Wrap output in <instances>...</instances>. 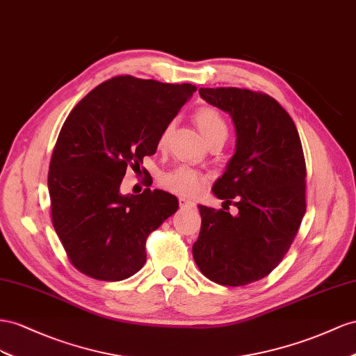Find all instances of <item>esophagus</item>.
I'll use <instances>...</instances> for the list:
<instances>
[{"instance_id":"obj_1","label":"esophagus","mask_w":356,"mask_h":356,"mask_svg":"<svg viewBox=\"0 0 356 356\" xmlns=\"http://www.w3.org/2000/svg\"><path fill=\"white\" fill-rule=\"evenodd\" d=\"M179 206H180V209H194L195 202L191 201V200H186L184 197H180L179 198Z\"/></svg>"}]
</instances>
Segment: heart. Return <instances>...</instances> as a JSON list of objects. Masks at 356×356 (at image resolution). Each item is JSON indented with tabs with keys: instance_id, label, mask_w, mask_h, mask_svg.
Wrapping results in <instances>:
<instances>
[{
	"instance_id": "heart-1",
	"label": "heart",
	"mask_w": 356,
	"mask_h": 356,
	"mask_svg": "<svg viewBox=\"0 0 356 356\" xmlns=\"http://www.w3.org/2000/svg\"><path fill=\"white\" fill-rule=\"evenodd\" d=\"M194 119L197 122L198 128L201 129L202 136L206 137L209 143L216 138H227V136H228L227 122L216 108L200 107L195 111ZM172 125H175V122H168L165 128L162 129V133L158 138L159 147L165 146L171 129H172ZM159 181L162 186L171 192H175V194L192 197V195H197L201 191V188L204 186L206 177L202 176L200 171L194 170L189 165H177L165 172H162L159 177Z\"/></svg>"
}]
</instances>
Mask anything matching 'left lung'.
<instances>
[{
  "label": "left lung",
  "instance_id": "obj_1",
  "mask_svg": "<svg viewBox=\"0 0 356 356\" xmlns=\"http://www.w3.org/2000/svg\"><path fill=\"white\" fill-rule=\"evenodd\" d=\"M200 95L234 122L236 154L213 192L223 204L232 202L238 215L200 206L201 231L192 255L211 282L245 286L279 266L300 229L307 176L301 140L286 110L267 94L201 88Z\"/></svg>",
  "mask_w": 356,
  "mask_h": 356
}]
</instances>
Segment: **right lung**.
<instances>
[{"instance_id":"obj_1","label":"right lung","mask_w":356,"mask_h":356,"mask_svg":"<svg viewBox=\"0 0 356 356\" xmlns=\"http://www.w3.org/2000/svg\"><path fill=\"white\" fill-rule=\"evenodd\" d=\"M195 90L191 83L118 76L70 111L54 147L47 186L54 228L80 273L119 282L145 266L149 234L176 213L179 202L149 188L122 195V179L155 154L162 129Z\"/></svg>"}]
</instances>
